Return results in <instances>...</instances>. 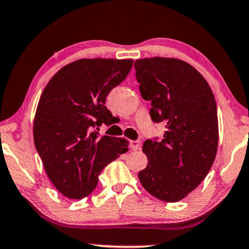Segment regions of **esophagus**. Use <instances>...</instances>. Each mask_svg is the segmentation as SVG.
Masks as SVG:
<instances>
[{
	"label": "esophagus",
	"mask_w": 249,
	"mask_h": 249,
	"mask_svg": "<svg viewBox=\"0 0 249 249\" xmlns=\"http://www.w3.org/2000/svg\"><path fill=\"white\" fill-rule=\"evenodd\" d=\"M129 146H131V150H133V151H136V150H139L140 146H141V142H140L139 140H134V141H131Z\"/></svg>",
	"instance_id": "1"
}]
</instances>
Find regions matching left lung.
<instances>
[{
  "label": "left lung",
  "instance_id": "left-lung-1",
  "mask_svg": "<svg viewBox=\"0 0 249 249\" xmlns=\"http://www.w3.org/2000/svg\"><path fill=\"white\" fill-rule=\"evenodd\" d=\"M134 68L142 98L151 101V120L166 124L161 141L143 143L149 162L139 173L140 181L161 201L178 202L201 184L215 159L214 96L201 73L180 59L143 58Z\"/></svg>",
  "mask_w": 249,
  "mask_h": 249
}]
</instances>
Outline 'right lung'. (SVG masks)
I'll return each instance as SVG.
<instances>
[{"label":"right lung","instance_id":"add662e5","mask_svg":"<svg viewBox=\"0 0 249 249\" xmlns=\"http://www.w3.org/2000/svg\"><path fill=\"white\" fill-rule=\"evenodd\" d=\"M132 65L133 59H79L59 70L41 93L35 145L48 178L66 197L88 196L104 168L127 152V140L99 136L98 129L103 123L110 125L106 97Z\"/></svg>","mask_w":249,"mask_h":249}]
</instances>
